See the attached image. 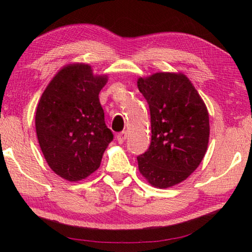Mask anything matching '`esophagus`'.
<instances>
[{
	"label": "esophagus",
	"mask_w": 252,
	"mask_h": 252,
	"mask_svg": "<svg viewBox=\"0 0 252 252\" xmlns=\"http://www.w3.org/2000/svg\"><path fill=\"white\" fill-rule=\"evenodd\" d=\"M117 139H118V142L119 143L125 142V140L126 139V131H122V132H120V133H118Z\"/></svg>",
	"instance_id": "1"
}]
</instances>
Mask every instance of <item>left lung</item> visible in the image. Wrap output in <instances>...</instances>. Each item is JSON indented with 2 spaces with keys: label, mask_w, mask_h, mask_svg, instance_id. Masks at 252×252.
<instances>
[{
  "label": "left lung",
  "mask_w": 252,
  "mask_h": 252,
  "mask_svg": "<svg viewBox=\"0 0 252 252\" xmlns=\"http://www.w3.org/2000/svg\"><path fill=\"white\" fill-rule=\"evenodd\" d=\"M151 116V143L139 156V171L160 189L182 182L206 155L210 126L201 96L182 73L159 72L139 78Z\"/></svg>",
  "instance_id": "left-lung-1"
}]
</instances>
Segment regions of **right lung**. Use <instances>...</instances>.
<instances>
[{
	"label": "right lung",
	"instance_id": "1",
	"mask_svg": "<svg viewBox=\"0 0 252 252\" xmlns=\"http://www.w3.org/2000/svg\"><path fill=\"white\" fill-rule=\"evenodd\" d=\"M108 75L91 66H63L42 93L35 129L42 153L53 171L67 181H80L99 169L113 133L104 121L99 93Z\"/></svg>",
	"mask_w": 252,
	"mask_h": 252
}]
</instances>
